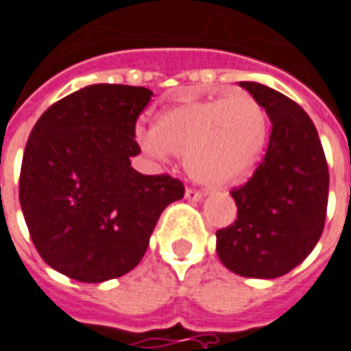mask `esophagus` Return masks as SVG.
Returning <instances> with one entry per match:
<instances>
[{
    "instance_id": "1",
    "label": "esophagus",
    "mask_w": 351,
    "mask_h": 351,
    "mask_svg": "<svg viewBox=\"0 0 351 351\" xmlns=\"http://www.w3.org/2000/svg\"><path fill=\"white\" fill-rule=\"evenodd\" d=\"M184 195H186V199H190V201H201V199H203V193L195 192V190H192V188H188Z\"/></svg>"
}]
</instances>
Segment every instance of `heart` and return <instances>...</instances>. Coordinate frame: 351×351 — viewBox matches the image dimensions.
I'll return each instance as SVG.
<instances>
[{
  "label": "heart",
  "instance_id": "b5f03b06",
  "mask_svg": "<svg viewBox=\"0 0 351 351\" xmlns=\"http://www.w3.org/2000/svg\"><path fill=\"white\" fill-rule=\"evenodd\" d=\"M268 141V116L256 99L234 93L186 100L152 119V136L141 144L152 156H180L195 182L224 188L249 175Z\"/></svg>",
  "mask_w": 351,
  "mask_h": 351
}]
</instances>
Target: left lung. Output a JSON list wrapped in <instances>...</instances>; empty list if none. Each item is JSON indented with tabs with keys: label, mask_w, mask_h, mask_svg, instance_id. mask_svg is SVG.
Returning <instances> with one entry per match:
<instances>
[{
	"label": "left lung",
	"mask_w": 351,
	"mask_h": 351,
	"mask_svg": "<svg viewBox=\"0 0 351 351\" xmlns=\"http://www.w3.org/2000/svg\"><path fill=\"white\" fill-rule=\"evenodd\" d=\"M271 121L268 150L251 180L232 190L237 218L217 232L220 262L237 276L281 278L319 241L329 169L310 116L276 89L239 82Z\"/></svg>",
	"instance_id": "obj_1"
}]
</instances>
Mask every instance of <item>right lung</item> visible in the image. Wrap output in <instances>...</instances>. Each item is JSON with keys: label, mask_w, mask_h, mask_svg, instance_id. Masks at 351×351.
Here are the masks:
<instances>
[{"label": "right lung", "mask_w": 351, "mask_h": 351, "mask_svg": "<svg viewBox=\"0 0 351 351\" xmlns=\"http://www.w3.org/2000/svg\"><path fill=\"white\" fill-rule=\"evenodd\" d=\"M150 89L99 83L47 108L21 169V207L41 258L68 278L102 283L142 261L159 215L184 197L180 180L142 175L136 117Z\"/></svg>", "instance_id": "1"}]
</instances>
